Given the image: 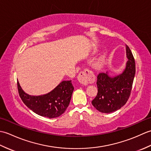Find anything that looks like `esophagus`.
I'll return each instance as SVG.
<instances>
[{"label":"esophagus","mask_w":151,"mask_h":151,"mask_svg":"<svg viewBox=\"0 0 151 151\" xmlns=\"http://www.w3.org/2000/svg\"><path fill=\"white\" fill-rule=\"evenodd\" d=\"M78 81L83 85H87L91 80V73L88 69H84L79 73L78 75Z\"/></svg>","instance_id":"esophagus-1"}]
</instances>
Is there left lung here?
Returning <instances> with one entry per match:
<instances>
[{"instance_id":"8db88e82","label":"left lung","mask_w":151,"mask_h":151,"mask_svg":"<svg viewBox=\"0 0 151 151\" xmlns=\"http://www.w3.org/2000/svg\"><path fill=\"white\" fill-rule=\"evenodd\" d=\"M128 59L126 69L119 76L111 78L108 73L97 75V95L91 101L93 106L102 113L109 114L120 109L129 100L136 73L135 60L127 46Z\"/></svg>"}]
</instances>
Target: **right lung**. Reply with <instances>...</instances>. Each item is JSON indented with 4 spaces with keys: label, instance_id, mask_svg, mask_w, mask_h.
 I'll return each mask as SVG.
<instances>
[{
    "label": "right lung",
    "instance_id": "add662e5",
    "mask_svg": "<svg viewBox=\"0 0 151 151\" xmlns=\"http://www.w3.org/2000/svg\"><path fill=\"white\" fill-rule=\"evenodd\" d=\"M19 95L27 106L37 115L49 118L60 116L68 107L74 87L71 81H63L46 95L31 96L22 90L17 82Z\"/></svg>",
    "mask_w": 151,
    "mask_h": 151
}]
</instances>
